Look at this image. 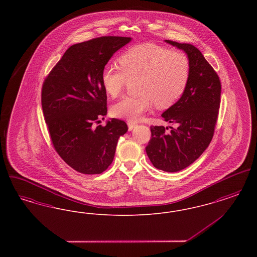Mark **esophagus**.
<instances>
[{
    "instance_id": "1",
    "label": "esophagus",
    "mask_w": 257,
    "mask_h": 257,
    "mask_svg": "<svg viewBox=\"0 0 257 257\" xmlns=\"http://www.w3.org/2000/svg\"><path fill=\"white\" fill-rule=\"evenodd\" d=\"M136 126H137V123L132 122V121H128V128H129L130 131L133 130Z\"/></svg>"
}]
</instances>
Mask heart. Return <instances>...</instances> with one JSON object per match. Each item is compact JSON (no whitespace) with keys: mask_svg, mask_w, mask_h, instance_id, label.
Segmentation results:
<instances>
[{"mask_svg":"<svg viewBox=\"0 0 257 257\" xmlns=\"http://www.w3.org/2000/svg\"><path fill=\"white\" fill-rule=\"evenodd\" d=\"M121 71L106 66L101 81L110 97H117L127 80H137L135 96H126L115 103L111 113L129 121H138L153 102L158 108H169L187 87L190 78V61L181 51L154 43H142L126 50L118 58Z\"/></svg>","mask_w":257,"mask_h":257,"instance_id":"b5f03b06","label":"heart"}]
</instances>
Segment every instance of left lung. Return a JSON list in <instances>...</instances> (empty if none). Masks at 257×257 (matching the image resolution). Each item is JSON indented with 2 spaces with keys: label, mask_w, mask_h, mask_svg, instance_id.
I'll use <instances>...</instances> for the list:
<instances>
[{
  "label": "left lung",
  "mask_w": 257,
  "mask_h": 257,
  "mask_svg": "<svg viewBox=\"0 0 257 257\" xmlns=\"http://www.w3.org/2000/svg\"><path fill=\"white\" fill-rule=\"evenodd\" d=\"M183 50L190 61V78L181 98L162 113L176 128L151 126L146 147L152 165L168 172L180 171L193 164L211 143L220 104V81L201 52L192 44L166 40Z\"/></svg>",
  "instance_id": "obj_1"
}]
</instances>
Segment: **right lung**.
<instances>
[{
  "label": "right lung",
  "instance_id": "1",
  "mask_svg": "<svg viewBox=\"0 0 257 257\" xmlns=\"http://www.w3.org/2000/svg\"><path fill=\"white\" fill-rule=\"evenodd\" d=\"M131 37H101L65 51L45 78L41 105L52 145L69 167L99 174L110 167L117 141L128 130L125 121L107 114V93L101 74L111 56Z\"/></svg>",
  "mask_w": 257,
  "mask_h": 257
}]
</instances>
